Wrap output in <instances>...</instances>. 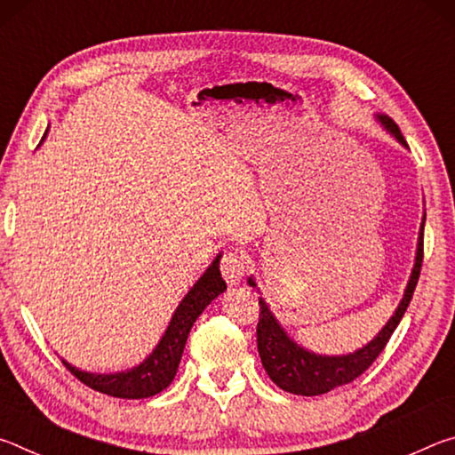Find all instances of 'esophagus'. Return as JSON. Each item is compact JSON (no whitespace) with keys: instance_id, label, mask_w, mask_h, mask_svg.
<instances>
[{"instance_id":"34e87169","label":"esophagus","mask_w":455,"mask_h":455,"mask_svg":"<svg viewBox=\"0 0 455 455\" xmlns=\"http://www.w3.org/2000/svg\"><path fill=\"white\" fill-rule=\"evenodd\" d=\"M246 271V260L238 251H227L220 259V273L228 284L241 283Z\"/></svg>"}]
</instances>
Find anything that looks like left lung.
I'll use <instances>...</instances> for the list:
<instances>
[{
    "mask_svg": "<svg viewBox=\"0 0 455 455\" xmlns=\"http://www.w3.org/2000/svg\"><path fill=\"white\" fill-rule=\"evenodd\" d=\"M381 124L394 134L399 142L407 146L402 130L395 124L394 120L387 116H379ZM426 222V220H423ZM421 263H423V225L419 233V243H418V257H415V267L411 273V279L407 283L405 295L399 303L397 311L394 317L387 321L379 335H377L371 343H367L363 349L355 353H349V355L341 357H323L315 355V353L305 351L303 347L287 337V333L281 329L279 323L273 317V313L268 311L265 301H259V323H257V347L260 361H263L265 371L271 377L273 383L279 385L283 391H289V394L295 395H321L327 394L333 387L339 385L351 383L357 379L361 373H365L369 367L373 365V361L379 357V353L385 349V345L394 335L395 327L410 307V301L413 297L415 284L419 281L421 273ZM251 287H255V281L249 279Z\"/></svg>",
    "mask_w": 455,
    "mask_h": 455,
    "instance_id": "obj_1",
    "label": "left lung"
}]
</instances>
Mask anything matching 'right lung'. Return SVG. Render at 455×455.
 I'll use <instances>...</instances> for the list:
<instances>
[{
    "label": "right lung",
    "instance_id": "obj_1",
    "mask_svg": "<svg viewBox=\"0 0 455 455\" xmlns=\"http://www.w3.org/2000/svg\"><path fill=\"white\" fill-rule=\"evenodd\" d=\"M219 259L220 257L214 259V263L206 268V273L200 276L188 295L182 299L179 309L172 315V321L166 329L163 341L158 343V347L152 351V355L144 363L130 369V371L110 375L80 371V369L72 367L66 361H61V363L66 365V369H70V373L78 377L84 385L100 391V394L122 399H144L160 394L174 379L190 327L195 325L198 315L206 309V305L227 289V283L222 281L219 271Z\"/></svg>",
    "mask_w": 455,
    "mask_h": 455
}]
</instances>
